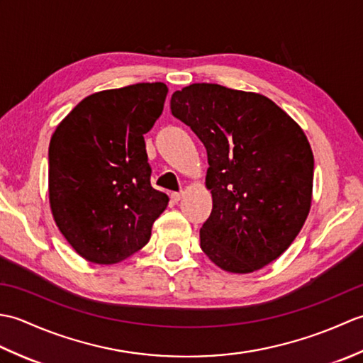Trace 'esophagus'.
Listing matches in <instances>:
<instances>
[{"mask_svg":"<svg viewBox=\"0 0 363 363\" xmlns=\"http://www.w3.org/2000/svg\"><path fill=\"white\" fill-rule=\"evenodd\" d=\"M182 196H184V194H177V191H174V194H172V201H174V203L181 201Z\"/></svg>","mask_w":363,"mask_h":363,"instance_id":"obj_1","label":"esophagus"}]
</instances>
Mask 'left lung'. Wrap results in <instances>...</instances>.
Wrapping results in <instances>:
<instances>
[{
    "label": "left lung",
    "mask_w": 363,
    "mask_h": 363,
    "mask_svg": "<svg viewBox=\"0 0 363 363\" xmlns=\"http://www.w3.org/2000/svg\"><path fill=\"white\" fill-rule=\"evenodd\" d=\"M172 113L207 150L212 212L199 245L228 273L248 274L284 254L312 204L313 152L304 130L272 99L218 84H191Z\"/></svg>",
    "instance_id": "8db88e82"
}]
</instances>
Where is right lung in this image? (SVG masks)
<instances>
[{
  "label": "right lung",
  "instance_id": "add662e5",
  "mask_svg": "<svg viewBox=\"0 0 363 363\" xmlns=\"http://www.w3.org/2000/svg\"><path fill=\"white\" fill-rule=\"evenodd\" d=\"M164 82L96 91L59 123L50 142L52 218L91 264L112 265L148 243L169 198L151 187L143 134L164 111Z\"/></svg>",
  "mask_w": 363,
  "mask_h": 363
}]
</instances>
